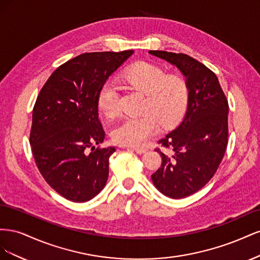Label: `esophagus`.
Masks as SVG:
<instances>
[{"mask_svg":"<svg viewBox=\"0 0 260 260\" xmlns=\"http://www.w3.org/2000/svg\"><path fill=\"white\" fill-rule=\"evenodd\" d=\"M133 151L138 154H143L146 152V148L145 147H132Z\"/></svg>","mask_w":260,"mask_h":260,"instance_id":"1","label":"esophagus"}]
</instances>
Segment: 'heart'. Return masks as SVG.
Segmentation results:
<instances>
[{"label":"heart","instance_id":"b5f03b06","mask_svg":"<svg viewBox=\"0 0 260 260\" xmlns=\"http://www.w3.org/2000/svg\"><path fill=\"white\" fill-rule=\"evenodd\" d=\"M122 83L130 90L144 94L140 117L124 119L112 132L120 145L140 147L161 128L176 125L187 105L188 92L184 78L179 74H166L158 65L139 61L121 73ZM99 109L112 119L119 113V92L112 83L102 86L98 95Z\"/></svg>","mask_w":260,"mask_h":260}]
</instances>
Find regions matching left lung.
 <instances>
[{
	"instance_id": "8db88e82",
	"label": "left lung",
	"mask_w": 260,
	"mask_h": 260,
	"mask_svg": "<svg viewBox=\"0 0 260 260\" xmlns=\"http://www.w3.org/2000/svg\"><path fill=\"white\" fill-rule=\"evenodd\" d=\"M176 65L185 77L187 109L182 122L155 148L161 166L152 175L157 190L170 199H184L214 177L228 145L229 104L218 78L209 68L183 53L149 51Z\"/></svg>"
}]
</instances>
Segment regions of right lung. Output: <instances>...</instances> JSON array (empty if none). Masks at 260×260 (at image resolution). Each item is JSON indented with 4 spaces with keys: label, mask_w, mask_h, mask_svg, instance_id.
<instances>
[{
    "label": "right lung",
    "mask_w": 260,
    "mask_h": 260,
    "mask_svg": "<svg viewBox=\"0 0 260 260\" xmlns=\"http://www.w3.org/2000/svg\"><path fill=\"white\" fill-rule=\"evenodd\" d=\"M132 54L129 50L76 56L55 70L37 98L31 151L44 180L69 201L88 202L106 184L108 160L116 148L100 147L105 132L99 119L98 95Z\"/></svg>",
    "instance_id": "right-lung-1"
}]
</instances>
